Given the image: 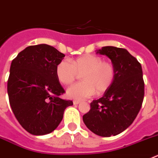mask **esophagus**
Listing matches in <instances>:
<instances>
[{"label":"esophagus","instance_id":"esophagus-1","mask_svg":"<svg viewBox=\"0 0 158 158\" xmlns=\"http://www.w3.org/2000/svg\"><path fill=\"white\" fill-rule=\"evenodd\" d=\"M79 101H78V100H75V101H73V104L74 105H78V104H79Z\"/></svg>","mask_w":158,"mask_h":158}]
</instances>
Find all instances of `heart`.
<instances>
[{
    "label": "heart",
    "mask_w": 158,
    "mask_h": 158,
    "mask_svg": "<svg viewBox=\"0 0 158 158\" xmlns=\"http://www.w3.org/2000/svg\"><path fill=\"white\" fill-rule=\"evenodd\" d=\"M57 79L64 85L73 83L81 75L82 82L71 86L67 90L68 98L83 100L90 98L96 92L102 94L113 84L115 76L114 66L107 61H102L98 56L86 54L70 63L61 60L56 68Z\"/></svg>",
    "instance_id": "1"
}]
</instances>
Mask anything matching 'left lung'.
I'll return each mask as SVG.
<instances>
[{
    "instance_id": "obj_1",
    "label": "left lung",
    "mask_w": 158,
    "mask_h": 158,
    "mask_svg": "<svg viewBox=\"0 0 158 158\" xmlns=\"http://www.w3.org/2000/svg\"><path fill=\"white\" fill-rule=\"evenodd\" d=\"M111 60L115 71L113 84L102 98L93 100L83 116L86 127L101 137L115 136L127 130L137 117L144 98L141 64L127 49L106 46L96 51Z\"/></svg>"
}]
</instances>
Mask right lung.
<instances>
[{
	"label": "right lung",
	"instance_id": "add662e5",
	"mask_svg": "<svg viewBox=\"0 0 158 158\" xmlns=\"http://www.w3.org/2000/svg\"><path fill=\"white\" fill-rule=\"evenodd\" d=\"M65 55L50 45L27 47L12 61L8 80L9 103L21 127L33 135L54 131L65 109L73 105L60 95L64 93L56 74Z\"/></svg>",
	"mask_w": 158,
	"mask_h": 158
}]
</instances>
